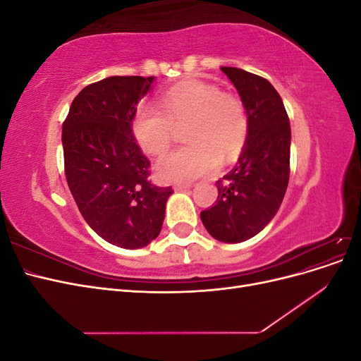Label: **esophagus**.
Here are the masks:
<instances>
[{
	"label": "esophagus",
	"instance_id": "34e87169",
	"mask_svg": "<svg viewBox=\"0 0 361 361\" xmlns=\"http://www.w3.org/2000/svg\"><path fill=\"white\" fill-rule=\"evenodd\" d=\"M192 185L191 183H174V191H183V190H188L191 188Z\"/></svg>",
	"mask_w": 361,
	"mask_h": 361
}]
</instances>
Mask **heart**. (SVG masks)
<instances>
[{"label": "heart", "mask_w": 361, "mask_h": 361, "mask_svg": "<svg viewBox=\"0 0 361 361\" xmlns=\"http://www.w3.org/2000/svg\"><path fill=\"white\" fill-rule=\"evenodd\" d=\"M159 106L141 102L133 117V134L140 147L161 155L171 143L174 125L188 120L185 140L190 141L162 157L157 174L164 182H188L214 171L220 161L236 159L245 147L250 120L245 104L214 82L187 80L170 87Z\"/></svg>", "instance_id": "1"}]
</instances>
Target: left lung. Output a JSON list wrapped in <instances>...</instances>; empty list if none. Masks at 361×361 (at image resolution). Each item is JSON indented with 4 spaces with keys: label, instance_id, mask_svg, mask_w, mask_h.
<instances>
[{
    "label": "left lung",
    "instance_id": "8db88e82",
    "mask_svg": "<svg viewBox=\"0 0 361 361\" xmlns=\"http://www.w3.org/2000/svg\"><path fill=\"white\" fill-rule=\"evenodd\" d=\"M245 104L250 130L245 147L231 173L216 180L218 197L200 212L211 236L243 243L257 235L279 211L290 173V125L272 84L259 75L221 68Z\"/></svg>",
    "mask_w": 361,
    "mask_h": 361
}]
</instances>
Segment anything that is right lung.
I'll use <instances>...</instances> for the list:
<instances>
[{
    "mask_svg": "<svg viewBox=\"0 0 361 361\" xmlns=\"http://www.w3.org/2000/svg\"><path fill=\"white\" fill-rule=\"evenodd\" d=\"M154 76H110L76 94L63 122L64 174L93 231L120 248H141L159 235L171 187L149 180L150 161L133 135L138 101Z\"/></svg>",
    "mask_w": 361,
    "mask_h": 361,
    "instance_id": "add662e5",
    "label": "right lung"
}]
</instances>
